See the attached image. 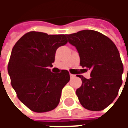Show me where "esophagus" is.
Segmentation results:
<instances>
[{
	"label": "esophagus",
	"instance_id": "1",
	"mask_svg": "<svg viewBox=\"0 0 128 128\" xmlns=\"http://www.w3.org/2000/svg\"><path fill=\"white\" fill-rule=\"evenodd\" d=\"M75 75H72V74H70V78H75Z\"/></svg>",
	"mask_w": 128,
	"mask_h": 128
}]
</instances>
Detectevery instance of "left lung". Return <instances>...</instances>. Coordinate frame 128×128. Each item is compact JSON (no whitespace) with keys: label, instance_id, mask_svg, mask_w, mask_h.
Segmentation results:
<instances>
[{"label":"left lung","instance_id":"left-lung-1","mask_svg":"<svg viewBox=\"0 0 128 128\" xmlns=\"http://www.w3.org/2000/svg\"><path fill=\"white\" fill-rule=\"evenodd\" d=\"M80 58V65L90 70V78L78 75L82 84L76 94L84 108L92 111L105 109L115 99L122 84L124 66L117 48L107 36L93 30L66 35Z\"/></svg>","mask_w":128,"mask_h":128}]
</instances>
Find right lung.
Wrapping results in <instances>:
<instances>
[{
  "mask_svg": "<svg viewBox=\"0 0 128 128\" xmlns=\"http://www.w3.org/2000/svg\"><path fill=\"white\" fill-rule=\"evenodd\" d=\"M67 42L65 35L31 32L13 47L7 67L12 86L18 99L34 112H48L59 104L69 72L53 73L48 67L53 66L56 50Z\"/></svg>",
  "mask_w": 128,
  "mask_h": 128,
  "instance_id": "right-lung-1",
  "label": "right lung"
}]
</instances>
